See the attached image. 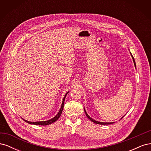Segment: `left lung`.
Listing matches in <instances>:
<instances>
[{
  "label": "left lung",
  "instance_id": "obj_1",
  "mask_svg": "<svg viewBox=\"0 0 151 151\" xmlns=\"http://www.w3.org/2000/svg\"><path fill=\"white\" fill-rule=\"evenodd\" d=\"M130 54H131V56H132V58H133V61H134V65H135V67H136L135 62V60H134V58L133 56H132V55L131 53H130ZM84 111H85V113H86V115L87 117H88L91 121H92L93 122H94V123H96V124H99V125H109V124H112V123H113V122H111V123H104V122H99L96 121V120L92 119V118H91L88 115V114H87V113H86V110H85V109H84Z\"/></svg>",
  "mask_w": 151,
  "mask_h": 151
}]
</instances>
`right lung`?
Listing matches in <instances>:
<instances>
[{
  "label": "right lung",
  "instance_id": "1",
  "mask_svg": "<svg viewBox=\"0 0 151 151\" xmlns=\"http://www.w3.org/2000/svg\"><path fill=\"white\" fill-rule=\"evenodd\" d=\"M68 92L67 93V94L68 93ZM67 94H65V96H64V98H63V101H62V106L60 108V111H59L58 113L57 114V115L55 116L54 118H53L51 120H47V121H43V122H29V121H27V120H25L23 119V120L27 123H29V124H33V125H50L51 124V123H54L55 122H56L59 117L60 116L61 114H62V112L63 111V106H64V101H65V98L66 97V95Z\"/></svg>",
  "mask_w": 151,
  "mask_h": 151
}]
</instances>
